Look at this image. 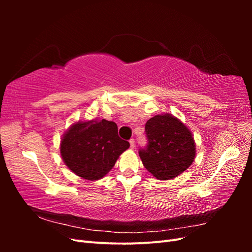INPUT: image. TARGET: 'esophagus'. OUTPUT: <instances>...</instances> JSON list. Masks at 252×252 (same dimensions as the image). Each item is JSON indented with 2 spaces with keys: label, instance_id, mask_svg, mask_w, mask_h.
<instances>
[{
  "label": "esophagus",
  "instance_id": "obj_1",
  "mask_svg": "<svg viewBox=\"0 0 252 252\" xmlns=\"http://www.w3.org/2000/svg\"><path fill=\"white\" fill-rule=\"evenodd\" d=\"M129 143H130V147L133 149L135 147V144H134V140L133 139H130L129 140Z\"/></svg>",
  "mask_w": 252,
  "mask_h": 252
}]
</instances>
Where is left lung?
Instances as JSON below:
<instances>
[{
    "mask_svg": "<svg viewBox=\"0 0 252 252\" xmlns=\"http://www.w3.org/2000/svg\"><path fill=\"white\" fill-rule=\"evenodd\" d=\"M145 132L148 144L139 150V155L145 168L156 179H174L194 161L191 131L171 114H157L149 119Z\"/></svg>",
    "mask_w": 252,
    "mask_h": 252,
    "instance_id": "obj_1",
    "label": "left lung"
}]
</instances>
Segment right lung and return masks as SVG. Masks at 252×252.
Here are the masks:
<instances>
[{"instance_id": "add662e5", "label": "right lung", "mask_w": 252, "mask_h": 252, "mask_svg": "<svg viewBox=\"0 0 252 252\" xmlns=\"http://www.w3.org/2000/svg\"><path fill=\"white\" fill-rule=\"evenodd\" d=\"M129 146V142L119 136L117 124L102 119L73 124L64 133L60 150L64 163L73 173L95 181L111 170Z\"/></svg>"}]
</instances>
